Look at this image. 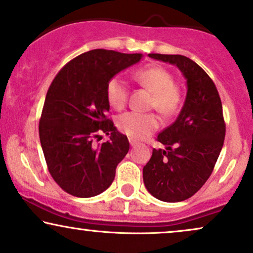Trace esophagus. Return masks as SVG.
I'll return each mask as SVG.
<instances>
[{
    "instance_id": "1",
    "label": "esophagus",
    "mask_w": 253,
    "mask_h": 253,
    "mask_svg": "<svg viewBox=\"0 0 253 253\" xmlns=\"http://www.w3.org/2000/svg\"><path fill=\"white\" fill-rule=\"evenodd\" d=\"M129 144H130V146H132V147H135V146H136V142L134 141V140H129Z\"/></svg>"
}]
</instances>
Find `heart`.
Listing matches in <instances>:
<instances>
[{
    "label": "heart",
    "mask_w": 253,
    "mask_h": 253,
    "mask_svg": "<svg viewBox=\"0 0 253 253\" xmlns=\"http://www.w3.org/2000/svg\"><path fill=\"white\" fill-rule=\"evenodd\" d=\"M135 80L141 86L153 93L152 107L165 117H171L178 112L181 103V94L174 86L172 75L161 67H148L135 73ZM128 96L126 81L114 77L107 84V100L115 109L125 106ZM118 127L130 139L142 140L150 136L159 127V119L156 114H142L127 112L118 118Z\"/></svg>",
    "instance_id": "heart-1"
}]
</instances>
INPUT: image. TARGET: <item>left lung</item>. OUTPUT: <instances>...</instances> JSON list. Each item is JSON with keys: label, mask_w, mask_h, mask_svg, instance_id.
Returning a JSON list of instances; mask_svg holds the SVG:
<instances>
[{"label": "left lung", "mask_w": 253, "mask_h": 253, "mask_svg": "<svg viewBox=\"0 0 253 253\" xmlns=\"http://www.w3.org/2000/svg\"><path fill=\"white\" fill-rule=\"evenodd\" d=\"M176 66L186 80V97L178 118L158 135L156 150L142 169L145 187L166 203L188 199L211 175L225 139L223 106L213 81L184 55L148 54Z\"/></svg>", "instance_id": "1"}]
</instances>
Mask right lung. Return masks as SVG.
Here are the masks:
<instances>
[{
	"instance_id": "obj_1",
	"label": "right lung",
	"mask_w": 253,
	"mask_h": 253,
	"mask_svg": "<svg viewBox=\"0 0 253 253\" xmlns=\"http://www.w3.org/2000/svg\"><path fill=\"white\" fill-rule=\"evenodd\" d=\"M141 59V54L89 50L67 63L51 82L40 120V141L51 176L67 193L94 197L113 182L129 142L106 118L107 84ZM99 131L110 139L94 145Z\"/></svg>"
}]
</instances>
